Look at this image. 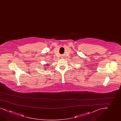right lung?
Instances as JSON below:
<instances>
[{
	"label": "right lung",
	"instance_id": "obj_1",
	"mask_svg": "<svg viewBox=\"0 0 121 121\" xmlns=\"http://www.w3.org/2000/svg\"><path fill=\"white\" fill-rule=\"evenodd\" d=\"M49 65V64H47V65ZM49 65H48V66H49ZM44 66H45V65H44ZM46 67V66H45V67ZM45 69H46V68H45ZM47 69H48V68H47Z\"/></svg>",
	"mask_w": 121,
	"mask_h": 121
}]
</instances>
